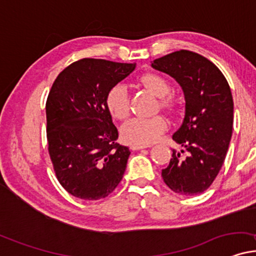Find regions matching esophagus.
<instances>
[{
  "mask_svg": "<svg viewBox=\"0 0 256 256\" xmlns=\"http://www.w3.org/2000/svg\"><path fill=\"white\" fill-rule=\"evenodd\" d=\"M148 146H140V144H133V146H130V150H144V148H147Z\"/></svg>",
  "mask_w": 256,
  "mask_h": 256,
  "instance_id": "34e87169",
  "label": "esophagus"
}]
</instances>
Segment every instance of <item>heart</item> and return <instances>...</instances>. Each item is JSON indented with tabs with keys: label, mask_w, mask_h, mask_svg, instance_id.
Returning a JSON list of instances; mask_svg holds the SVG:
<instances>
[{
	"label": "heart",
	"mask_w": 256,
	"mask_h": 256,
	"mask_svg": "<svg viewBox=\"0 0 256 256\" xmlns=\"http://www.w3.org/2000/svg\"><path fill=\"white\" fill-rule=\"evenodd\" d=\"M141 84L158 97H165L171 91V85L165 78L156 74H146L140 78ZM162 108H171L173 100L162 98L160 100ZM106 106L114 118L126 120L130 114V100L128 89L124 84L118 83L110 88L106 96ZM167 129V122L162 116L142 118H134L121 127V136L129 144L148 146L156 142Z\"/></svg>",
	"instance_id": "obj_1"
}]
</instances>
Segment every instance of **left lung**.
<instances>
[{
    "mask_svg": "<svg viewBox=\"0 0 256 256\" xmlns=\"http://www.w3.org/2000/svg\"><path fill=\"white\" fill-rule=\"evenodd\" d=\"M152 66L180 84L186 102L184 120L172 136L182 150H173L162 176L176 194H203L218 174L232 138L234 102L229 84L214 62L186 50L158 58Z\"/></svg>",
    "mask_w": 256,
    "mask_h": 256,
    "instance_id": "1",
    "label": "left lung"
}]
</instances>
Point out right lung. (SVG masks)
Returning a JSON list of instances; mask_svg holds the SVG:
<instances>
[{
  "mask_svg": "<svg viewBox=\"0 0 256 256\" xmlns=\"http://www.w3.org/2000/svg\"><path fill=\"white\" fill-rule=\"evenodd\" d=\"M135 64L84 58L59 74L46 100V135L56 176L68 194L85 200L108 197L124 174L129 148L106 106L110 88Z\"/></svg>",
  "mask_w": 256,
  "mask_h": 256,
  "instance_id": "obj_1",
  "label": "right lung"
}]
</instances>
